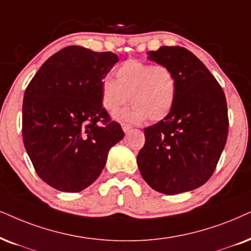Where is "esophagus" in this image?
<instances>
[{"mask_svg":"<svg viewBox=\"0 0 251 251\" xmlns=\"http://www.w3.org/2000/svg\"><path fill=\"white\" fill-rule=\"evenodd\" d=\"M122 128H123V131L126 133V132H128L129 129L132 128V126L128 125V124H122Z\"/></svg>","mask_w":251,"mask_h":251,"instance_id":"34e87169","label":"esophagus"}]
</instances>
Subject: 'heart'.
Here are the masks:
<instances>
[{"instance_id":"heart-1","label":"heart","mask_w":251,"mask_h":251,"mask_svg":"<svg viewBox=\"0 0 251 251\" xmlns=\"http://www.w3.org/2000/svg\"><path fill=\"white\" fill-rule=\"evenodd\" d=\"M116 81L105 78L100 84V102L107 112L115 113L131 100L133 106L117 118L141 123L146 118L160 122L175 105L177 82L173 71L163 65H151L129 59L115 71Z\"/></svg>"}]
</instances>
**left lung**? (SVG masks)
<instances>
[{
  "label": "left lung",
  "instance_id": "obj_1",
  "mask_svg": "<svg viewBox=\"0 0 251 251\" xmlns=\"http://www.w3.org/2000/svg\"><path fill=\"white\" fill-rule=\"evenodd\" d=\"M148 59L173 71L175 105L166 118L145 128L136 162L149 186L178 195L207 182L226 145L228 115L223 88L189 50L161 46Z\"/></svg>",
  "mask_w": 251,
  "mask_h": 251
}]
</instances>
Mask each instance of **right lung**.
<instances>
[{"label":"right lung","instance_id":"add662e5","mask_svg":"<svg viewBox=\"0 0 251 251\" xmlns=\"http://www.w3.org/2000/svg\"><path fill=\"white\" fill-rule=\"evenodd\" d=\"M118 61L115 53L68 46L44 62L25 90V149L38 176L59 191L91 185L125 135L100 102L103 78Z\"/></svg>","mask_w":251,"mask_h":251}]
</instances>
